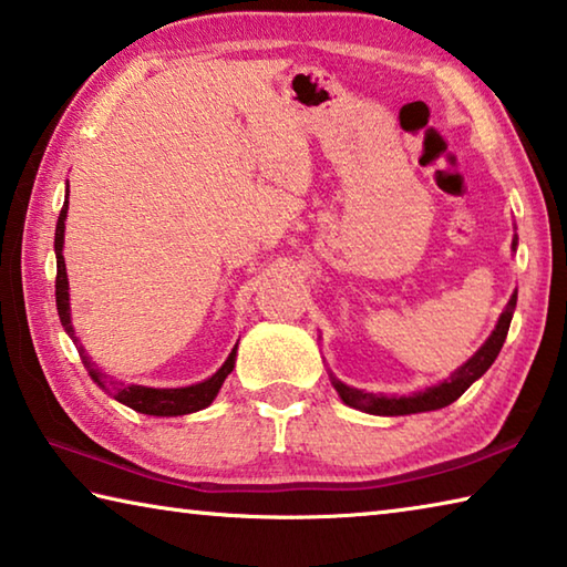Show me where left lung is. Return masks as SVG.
<instances>
[{
	"label": "left lung",
	"mask_w": 567,
	"mask_h": 567,
	"mask_svg": "<svg viewBox=\"0 0 567 567\" xmlns=\"http://www.w3.org/2000/svg\"><path fill=\"white\" fill-rule=\"evenodd\" d=\"M517 249V235L513 237V252ZM515 305H517V292L511 295V302L505 305V310L501 318H497L495 330L491 332V338L483 342V348H480L473 358L467 362L460 364V368L450 375L447 380L437 382L433 388H425L420 392H412V395H372V392H364L358 388H350L344 385L342 380H338L330 372V380H332V388L338 390L340 400L344 405H350L354 410H362V412H370V415H415V412H430V410H440V408H447L450 402H455L463 392L473 385L477 378H483L487 368L495 362L497 352H501L503 342L507 338V330H511V320H513V312H515Z\"/></svg>",
	"instance_id": "left-lung-1"
}]
</instances>
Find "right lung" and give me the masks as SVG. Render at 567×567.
Here are the masks:
<instances>
[{"label": "right lung", "instance_id": "right-lung-1", "mask_svg": "<svg viewBox=\"0 0 567 567\" xmlns=\"http://www.w3.org/2000/svg\"><path fill=\"white\" fill-rule=\"evenodd\" d=\"M66 209H70V197H64V207L60 213V219H56V229H54V255H56V312H60V322L64 332L70 334L72 342L80 350V358L87 368L90 378L97 382V385L110 392V395L127 405L132 410L142 412V415H155V417H177V415H189V412L205 410L207 405H213V400L217 398L219 388L227 380L229 372L235 368L237 360V344L229 352V358L225 360L223 368H219L213 378H207L203 382H195V385L187 388H145V385H117L112 382L107 375L94 368V362L90 360V354L84 352L80 340L74 338V328H72V312H70V280H66V265H64V223H66Z\"/></svg>", "mask_w": 567, "mask_h": 567}]
</instances>
